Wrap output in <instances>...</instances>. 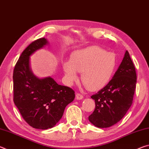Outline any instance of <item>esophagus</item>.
Masks as SVG:
<instances>
[{"instance_id":"1","label":"esophagus","mask_w":149,"mask_h":149,"mask_svg":"<svg viewBox=\"0 0 149 149\" xmlns=\"http://www.w3.org/2000/svg\"><path fill=\"white\" fill-rule=\"evenodd\" d=\"M75 99H76L77 100H81L84 99V96L79 94V93H77L76 95H75Z\"/></svg>"}]
</instances>
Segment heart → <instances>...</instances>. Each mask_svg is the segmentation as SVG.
I'll return each mask as SVG.
<instances>
[{
  "label": "heart",
  "mask_w": 149,
  "mask_h": 149,
  "mask_svg": "<svg viewBox=\"0 0 149 149\" xmlns=\"http://www.w3.org/2000/svg\"><path fill=\"white\" fill-rule=\"evenodd\" d=\"M117 66L114 53L101 47L92 46L72 52L70 60L62 64L65 81L72 85L81 73V80L87 89L92 91L104 87L110 81Z\"/></svg>",
  "instance_id": "obj_1"
}]
</instances>
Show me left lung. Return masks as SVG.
Wrapping results in <instances>:
<instances>
[{
	"label": "left lung",
	"instance_id": "8db88e82",
	"mask_svg": "<svg viewBox=\"0 0 149 149\" xmlns=\"http://www.w3.org/2000/svg\"><path fill=\"white\" fill-rule=\"evenodd\" d=\"M137 75L134 64L126 50L117 71L110 81L91 99L95 108L89 122L99 128L114 125L122 119L133 102Z\"/></svg>",
	"mask_w": 149,
	"mask_h": 149
}]
</instances>
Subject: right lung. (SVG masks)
I'll return each mask as SVG.
<instances>
[{"mask_svg":"<svg viewBox=\"0 0 149 149\" xmlns=\"http://www.w3.org/2000/svg\"><path fill=\"white\" fill-rule=\"evenodd\" d=\"M49 44L45 38L31 42L19 56L13 74L14 104L24 120L39 130L55 126L75 99L71 88L58 85L50 76L39 78L32 72L30 56Z\"/></svg>","mask_w":149,"mask_h":149,"instance_id":"obj_1","label":"right lung"}]
</instances>
